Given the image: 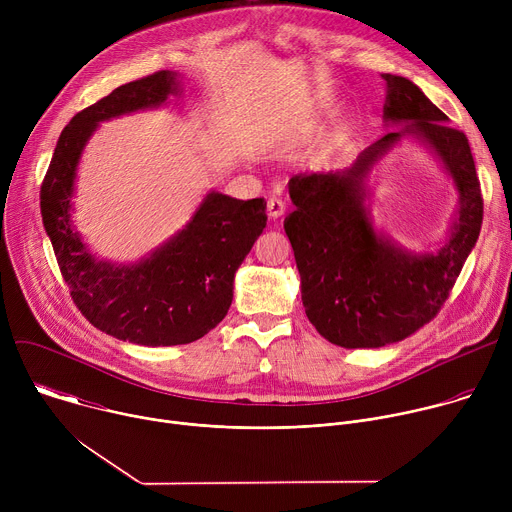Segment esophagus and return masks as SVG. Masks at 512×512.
<instances>
[{"mask_svg":"<svg viewBox=\"0 0 512 512\" xmlns=\"http://www.w3.org/2000/svg\"><path fill=\"white\" fill-rule=\"evenodd\" d=\"M283 212H285V202L279 196H271L267 200V214L271 218H279Z\"/></svg>","mask_w":512,"mask_h":512,"instance_id":"1","label":"esophagus"}]
</instances>
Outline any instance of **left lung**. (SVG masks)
<instances>
[{"label": "left lung", "mask_w": 512, "mask_h": 512, "mask_svg": "<svg viewBox=\"0 0 512 512\" xmlns=\"http://www.w3.org/2000/svg\"><path fill=\"white\" fill-rule=\"evenodd\" d=\"M387 81L385 119L411 121L364 150L344 172L296 174L289 180V212L283 229L302 275L308 320L332 344L379 348L399 342L431 322L480 235L484 200L464 131L450 127L417 85L403 77ZM401 132L421 134L443 158L461 192V216L451 243L437 254L409 256L370 225L361 186L372 164Z\"/></svg>", "instance_id": "8db88e82"}]
</instances>
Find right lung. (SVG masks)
Segmentation results:
<instances>
[{
  "instance_id": "add662e5",
  "label": "right lung",
  "mask_w": 512,
  "mask_h": 512,
  "mask_svg": "<svg viewBox=\"0 0 512 512\" xmlns=\"http://www.w3.org/2000/svg\"><path fill=\"white\" fill-rule=\"evenodd\" d=\"M176 91L168 70L131 81L79 111L62 129L40 188L42 223L70 298L99 330L143 346L188 344L221 322L235 271L267 225L263 198L210 192L188 227L137 265L95 261L70 227L77 164L99 121L156 107Z\"/></svg>"
}]
</instances>
